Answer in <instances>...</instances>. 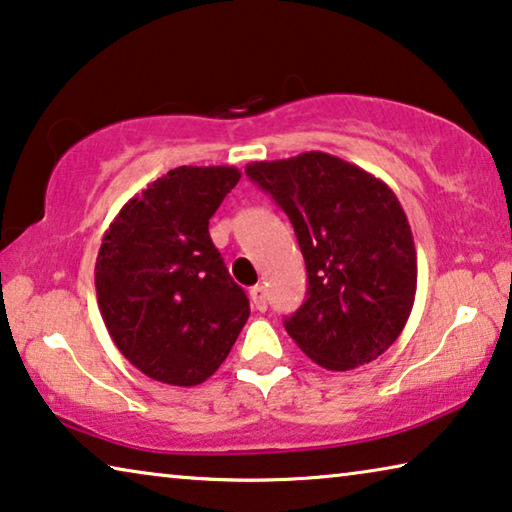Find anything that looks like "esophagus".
<instances>
[{
    "mask_svg": "<svg viewBox=\"0 0 512 512\" xmlns=\"http://www.w3.org/2000/svg\"><path fill=\"white\" fill-rule=\"evenodd\" d=\"M251 304H254L256 311H265L267 309V290L265 286H254L249 290Z\"/></svg>",
    "mask_w": 512,
    "mask_h": 512,
    "instance_id": "34e87169",
    "label": "esophagus"
}]
</instances>
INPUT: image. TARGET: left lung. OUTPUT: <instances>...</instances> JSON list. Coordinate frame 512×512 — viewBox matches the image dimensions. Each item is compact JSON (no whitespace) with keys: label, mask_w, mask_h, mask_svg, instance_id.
I'll use <instances>...</instances> for the list:
<instances>
[{"label":"left lung","mask_w":512,"mask_h":512,"mask_svg":"<svg viewBox=\"0 0 512 512\" xmlns=\"http://www.w3.org/2000/svg\"><path fill=\"white\" fill-rule=\"evenodd\" d=\"M300 242L309 290L283 327L327 371L382 355L403 332L416 295L410 222L384 180L341 157L311 151L251 162Z\"/></svg>","instance_id":"1"}]
</instances>
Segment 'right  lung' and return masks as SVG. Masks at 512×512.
<instances>
[{
	"instance_id": "right-lung-1",
	"label": "right lung",
	"mask_w": 512,
	"mask_h": 512,
	"mask_svg": "<svg viewBox=\"0 0 512 512\" xmlns=\"http://www.w3.org/2000/svg\"><path fill=\"white\" fill-rule=\"evenodd\" d=\"M240 176L235 167L171 169L132 196L102 238V320L121 355L157 382H206L249 318L245 290L208 233Z\"/></svg>"
}]
</instances>
